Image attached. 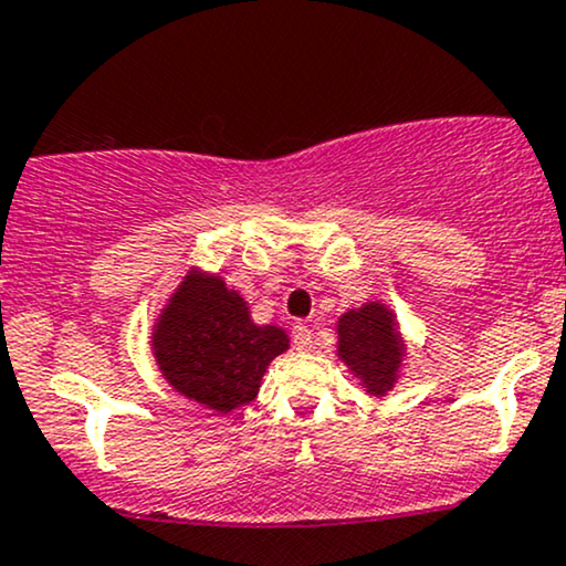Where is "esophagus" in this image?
<instances>
[{
	"instance_id": "esophagus-1",
	"label": "esophagus",
	"mask_w": 566,
	"mask_h": 566,
	"mask_svg": "<svg viewBox=\"0 0 566 566\" xmlns=\"http://www.w3.org/2000/svg\"><path fill=\"white\" fill-rule=\"evenodd\" d=\"M291 336H294V347L296 349L304 352V349L312 347V331L304 323H296L294 328H291Z\"/></svg>"
}]
</instances>
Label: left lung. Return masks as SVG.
I'll return each mask as SVG.
<instances>
[{"mask_svg": "<svg viewBox=\"0 0 566 566\" xmlns=\"http://www.w3.org/2000/svg\"><path fill=\"white\" fill-rule=\"evenodd\" d=\"M336 355L370 397L381 400L395 389L405 360L397 315L387 304L365 302L347 310L336 323Z\"/></svg>", "mask_w": 566, "mask_h": 566, "instance_id": "8db88e82", "label": "left lung"}]
</instances>
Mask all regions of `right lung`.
Wrapping results in <instances>:
<instances>
[{
  "instance_id": "obj_1",
  "label": "right lung",
  "mask_w": 566,
  "mask_h": 566,
  "mask_svg": "<svg viewBox=\"0 0 566 566\" xmlns=\"http://www.w3.org/2000/svg\"><path fill=\"white\" fill-rule=\"evenodd\" d=\"M150 349L171 389L214 413H232L259 395L268 365L289 349V334L256 325L238 291L192 268L153 323Z\"/></svg>"
}]
</instances>
